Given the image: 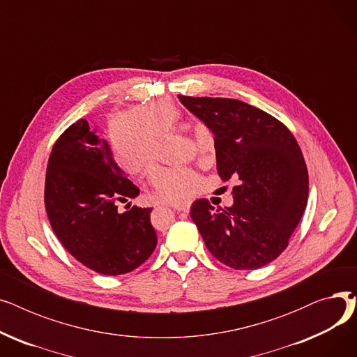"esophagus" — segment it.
Listing matches in <instances>:
<instances>
[{
	"instance_id": "34e87169",
	"label": "esophagus",
	"mask_w": 357,
	"mask_h": 357,
	"mask_svg": "<svg viewBox=\"0 0 357 357\" xmlns=\"http://www.w3.org/2000/svg\"><path fill=\"white\" fill-rule=\"evenodd\" d=\"M171 207H172L174 210H178V211L190 213V208H191V202H183V204H172Z\"/></svg>"
}]
</instances>
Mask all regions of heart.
I'll return each instance as SVG.
<instances>
[{
    "label": "heart",
    "mask_w": 357,
    "mask_h": 357,
    "mask_svg": "<svg viewBox=\"0 0 357 357\" xmlns=\"http://www.w3.org/2000/svg\"><path fill=\"white\" fill-rule=\"evenodd\" d=\"M183 121L182 111L169 100H150L133 104L127 111L107 116L104 139L114 165L126 175H139L144 165L149 183L158 195L172 204H183L204 191V179L190 167L165 166L160 137L178 130ZM199 160L211 166L217 160V139L210 127L199 124L195 130Z\"/></svg>",
    "instance_id": "1"
}]
</instances>
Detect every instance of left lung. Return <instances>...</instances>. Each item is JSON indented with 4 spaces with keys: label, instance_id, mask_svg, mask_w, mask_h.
<instances>
[{
    "label": "left lung",
    "instance_id": "left-lung-1",
    "mask_svg": "<svg viewBox=\"0 0 357 357\" xmlns=\"http://www.w3.org/2000/svg\"><path fill=\"white\" fill-rule=\"evenodd\" d=\"M139 195L112 162L105 140L81 119L53 144L45 181L50 226L78 261L102 275L137 269L153 253L158 237L152 208L128 207L120 214L116 201Z\"/></svg>",
    "mask_w": 357,
    "mask_h": 357
}]
</instances>
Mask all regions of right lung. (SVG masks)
I'll return each mask as SVG.
<instances>
[{
    "label": "right lung",
    "mask_w": 357,
    "mask_h": 357,
    "mask_svg": "<svg viewBox=\"0 0 357 357\" xmlns=\"http://www.w3.org/2000/svg\"><path fill=\"white\" fill-rule=\"evenodd\" d=\"M181 102L217 139V172L233 182L231 207L192 204L191 218L210 253L236 271L260 269L280 256L305 211L308 171L289 128L238 100L185 97Z\"/></svg>",
    "instance_id": "right-lung-1"
}]
</instances>
